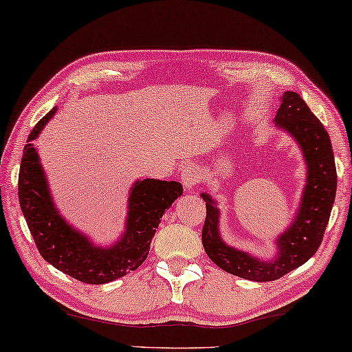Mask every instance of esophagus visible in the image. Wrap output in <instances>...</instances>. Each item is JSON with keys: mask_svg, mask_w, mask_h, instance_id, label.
Here are the masks:
<instances>
[{"mask_svg": "<svg viewBox=\"0 0 352 352\" xmlns=\"http://www.w3.org/2000/svg\"><path fill=\"white\" fill-rule=\"evenodd\" d=\"M200 180V174H199V169L194 164H186L183 167L182 170V182L185 188L188 189H192L196 188V185Z\"/></svg>", "mask_w": 352, "mask_h": 352, "instance_id": "esophagus-1", "label": "esophagus"}]
</instances>
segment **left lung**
<instances>
[{
	"label": "left lung",
	"mask_w": 352,
	"mask_h": 352,
	"mask_svg": "<svg viewBox=\"0 0 352 352\" xmlns=\"http://www.w3.org/2000/svg\"><path fill=\"white\" fill-rule=\"evenodd\" d=\"M276 124L296 139L309 169L302 204L296 219L277 238V258L261 261L222 241L217 232L219 210L208 194H202L206 217L202 244L206 255L233 276L255 282L277 280L304 265L320 248L337 192V170L327 131L296 92H285Z\"/></svg>",
	"instance_id": "8db88e82"
}]
</instances>
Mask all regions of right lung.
I'll list each match as a JSON object with an SVG mask.
<instances>
[{
  "label": "right lung",
  "mask_w": 352,
  "mask_h": 352,
  "mask_svg": "<svg viewBox=\"0 0 352 352\" xmlns=\"http://www.w3.org/2000/svg\"><path fill=\"white\" fill-rule=\"evenodd\" d=\"M56 113L53 108L28 136L19 174V199L26 224L38 252L56 270L76 280L100 285L138 270L147 258L150 243L161 216L183 194L178 182L146 178L131 188L126 230L109 248H97L67 224L50 196L45 174L38 161L34 139Z\"/></svg>",
  "instance_id": "add662e5"
}]
</instances>
